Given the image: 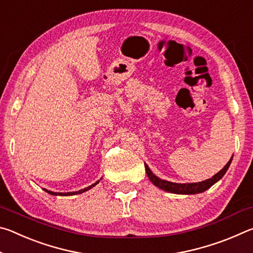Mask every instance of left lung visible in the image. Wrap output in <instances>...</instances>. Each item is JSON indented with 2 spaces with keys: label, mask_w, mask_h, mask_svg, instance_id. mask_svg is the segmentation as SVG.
Here are the masks:
<instances>
[{
  "label": "left lung",
  "mask_w": 253,
  "mask_h": 253,
  "mask_svg": "<svg viewBox=\"0 0 253 253\" xmlns=\"http://www.w3.org/2000/svg\"><path fill=\"white\" fill-rule=\"evenodd\" d=\"M231 161H232V157H231V160L228 162V164H226L219 173H216L211 178L205 179V181L199 182V183L178 184V183L169 182V181H165V179L158 178L156 175H154L146 164H145V169H146L149 181H151L155 186L162 188V190L168 191V192H170V193H175V194H196V193H202V192L207 191L208 188H210L213 185V184H215L219 179L223 177V175L225 174L226 170H228L229 166L231 164Z\"/></svg>",
  "instance_id": "obj_1"
}]
</instances>
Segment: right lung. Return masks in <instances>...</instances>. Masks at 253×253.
Here are the masks:
<instances>
[{"mask_svg":"<svg viewBox=\"0 0 253 253\" xmlns=\"http://www.w3.org/2000/svg\"><path fill=\"white\" fill-rule=\"evenodd\" d=\"M98 183H99V181L96 182L95 184H92V185H90V186H88V187L84 188V190H80V191H77V192H68V193H57V192H51V191H48V190H44V191H45V192H48L49 194H52V195H61V196H67V195H75V194H78V193H84V192L88 191V190H90L91 187H93V186H95V185H97Z\"/></svg>","mask_w":253,"mask_h":253,"instance_id":"1","label":"right lung"}]
</instances>
